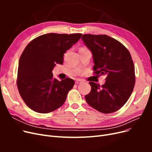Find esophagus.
Wrapping results in <instances>:
<instances>
[{
	"mask_svg": "<svg viewBox=\"0 0 152 152\" xmlns=\"http://www.w3.org/2000/svg\"><path fill=\"white\" fill-rule=\"evenodd\" d=\"M82 82H83V81H82L81 79H77V80H75V84H81Z\"/></svg>",
	"mask_w": 152,
	"mask_h": 152,
	"instance_id": "34e87169",
	"label": "esophagus"
}]
</instances>
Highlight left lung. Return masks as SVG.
<instances>
[{
	"label": "left lung",
	"instance_id": "8db88e82",
	"mask_svg": "<svg viewBox=\"0 0 152 152\" xmlns=\"http://www.w3.org/2000/svg\"><path fill=\"white\" fill-rule=\"evenodd\" d=\"M81 39L93 54L94 74L106 75L102 86L89 82L91 91L85 96L86 102L102 113L116 112L127 102L134 87L131 54L120 42L107 35L85 34Z\"/></svg>",
	"mask_w": 152,
	"mask_h": 152
}]
</instances>
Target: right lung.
<instances>
[{
    "label": "right lung",
    "mask_w": 152,
    "mask_h": 152,
    "mask_svg": "<svg viewBox=\"0 0 152 152\" xmlns=\"http://www.w3.org/2000/svg\"><path fill=\"white\" fill-rule=\"evenodd\" d=\"M82 34L50 33L35 38L26 45L20 58L17 86L26 104L34 111L47 113L65 103L75 82L70 78L58 80L53 68L63 63V55L79 40Z\"/></svg>",
    "instance_id": "right-lung-1"
}]
</instances>
